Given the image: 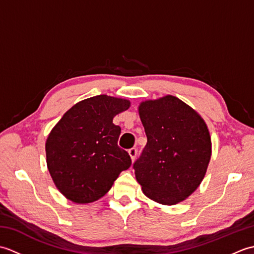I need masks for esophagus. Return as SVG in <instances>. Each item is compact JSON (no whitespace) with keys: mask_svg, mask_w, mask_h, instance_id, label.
<instances>
[{"mask_svg":"<svg viewBox=\"0 0 254 254\" xmlns=\"http://www.w3.org/2000/svg\"><path fill=\"white\" fill-rule=\"evenodd\" d=\"M128 155H130V157H131L132 161H134V159H135L136 155H137V149H136L135 147L128 149Z\"/></svg>","mask_w":254,"mask_h":254,"instance_id":"34e87169","label":"esophagus"}]
</instances>
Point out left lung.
I'll return each instance as SVG.
<instances>
[{
    "mask_svg": "<svg viewBox=\"0 0 254 254\" xmlns=\"http://www.w3.org/2000/svg\"><path fill=\"white\" fill-rule=\"evenodd\" d=\"M138 113L147 144L133 167L143 193L163 205L185 201L201 185L209 164L206 123L171 95L141 102Z\"/></svg>",
    "mask_w": 254,
    "mask_h": 254,
    "instance_id": "left-lung-1",
    "label": "left lung"
}]
</instances>
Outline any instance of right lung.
Masks as SVG:
<instances>
[{"label":"right lung","mask_w":254,"mask_h":254,"mask_svg":"<svg viewBox=\"0 0 254 254\" xmlns=\"http://www.w3.org/2000/svg\"><path fill=\"white\" fill-rule=\"evenodd\" d=\"M130 101L99 95L64 113L46 142L47 166L58 190L77 204L95 202L110 190L130 155L118 146L121 127L112 120Z\"/></svg>","instance_id":"obj_1"}]
</instances>
